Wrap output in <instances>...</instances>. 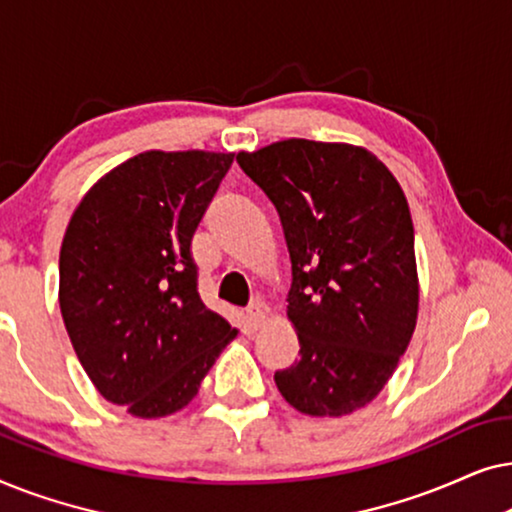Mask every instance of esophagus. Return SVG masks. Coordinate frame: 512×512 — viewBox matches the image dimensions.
Instances as JSON below:
<instances>
[{
  "instance_id": "esophagus-1",
  "label": "esophagus",
  "mask_w": 512,
  "mask_h": 512,
  "mask_svg": "<svg viewBox=\"0 0 512 512\" xmlns=\"http://www.w3.org/2000/svg\"><path fill=\"white\" fill-rule=\"evenodd\" d=\"M249 317L254 319V324H263V321H268L272 317V307L265 303V300H254V303L249 305Z\"/></svg>"
}]
</instances>
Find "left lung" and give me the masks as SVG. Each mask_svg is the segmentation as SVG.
Wrapping results in <instances>:
<instances>
[{
    "mask_svg": "<svg viewBox=\"0 0 512 512\" xmlns=\"http://www.w3.org/2000/svg\"><path fill=\"white\" fill-rule=\"evenodd\" d=\"M237 163L275 205L289 247L300 359L275 373L310 417L366 408L394 375L419 312L415 228L389 167L363 146L282 139Z\"/></svg>",
    "mask_w": 512,
    "mask_h": 512,
    "instance_id": "obj_1",
    "label": "left lung"
}]
</instances>
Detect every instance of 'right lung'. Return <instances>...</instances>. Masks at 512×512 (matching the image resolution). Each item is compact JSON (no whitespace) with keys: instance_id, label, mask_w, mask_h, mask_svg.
<instances>
[{"instance_id":"add662e5","label":"right lung","mask_w":512,"mask_h":512,"mask_svg":"<svg viewBox=\"0 0 512 512\" xmlns=\"http://www.w3.org/2000/svg\"><path fill=\"white\" fill-rule=\"evenodd\" d=\"M235 153L144 151L95 181L60 247V312L95 389L132 417L179 412L237 338L209 310L195 228Z\"/></svg>"}]
</instances>
